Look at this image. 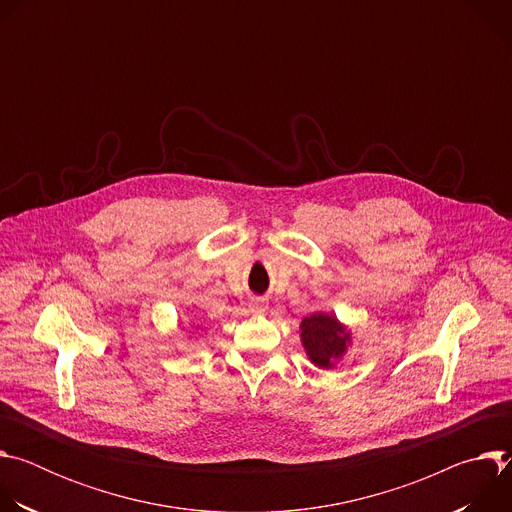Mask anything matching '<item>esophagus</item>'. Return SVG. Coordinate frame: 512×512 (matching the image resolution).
Segmentation results:
<instances>
[{"label": "esophagus", "instance_id": "1", "mask_svg": "<svg viewBox=\"0 0 512 512\" xmlns=\"http://www.w3.org/2000/svg\"><path fill=\"white\" fill-rule=\"evenodd\" d=\"M249 306H251L253 312H265L267 310V300L265 298H253Z\"/></svg>", "mask_w": 512, "mask_h": 512}]
</instances>
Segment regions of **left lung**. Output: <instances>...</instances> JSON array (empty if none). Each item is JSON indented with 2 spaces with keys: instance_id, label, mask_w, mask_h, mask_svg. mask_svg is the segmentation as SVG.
<instances>
[{
  "instance_id": "left-lung-1",
  "label": "left lung",
  "mask_w": 512,
  "mask_h": 512,
  "mask_svg": "<svg viewBox=\"0 0 512 512\" xmlns=\"http://www.w3.org/2000/svg\"><path fill=\"white\" fill-rule=\"evenodd\" d=\"M302 342L314 364L320 369H330L332 360L346 350L348 334L334 316L312 314L302 322Z\"/></svg>"
}]
</instances>
